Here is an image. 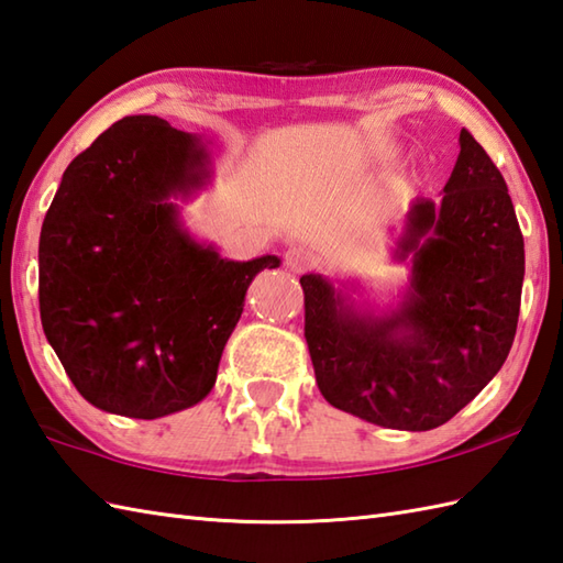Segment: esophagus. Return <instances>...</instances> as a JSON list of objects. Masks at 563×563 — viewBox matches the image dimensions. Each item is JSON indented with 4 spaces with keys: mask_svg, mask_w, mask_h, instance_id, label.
<instances>
[{
    "mask_svg": "<svg viewBox=\"0 0 563 563\" xmlns=\"http://www.w3.org/2000/svg\"><path fill=\"white\" fill-rule=\"evenodd\" d=\"M284 262H286V267L298 274V272H306L316 265V255L310 253L308 247H291V250H286Z\"/></svg>",
    "mask_w": 563,
    "mask_h": 563,
    "instance_id": "obj_1",
    "label": "esophagus"
}]
</instances>
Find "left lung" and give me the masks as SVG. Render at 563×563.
I'll return each instance as SVG.
<instances>
[{"label":"left lung","instance_id":"obj_1","mask_svg":"<svg viewBox=\"0 0 563 563\" xmlns=\"http://www.w3.org/2000/svg\"><path fill=\"white\" fill-rule=\"evenodd\" d=\"M390 260L405 262L407 282L385 306L358 282L303 274L308 352L332 407L376 427L429 431L501 371L526 277L506 180L467 130L441 199L405 209Z\"/></svg>","mask_w":563,"mask_h":563}]
</instances>
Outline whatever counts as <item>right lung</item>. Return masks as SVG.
Listing matches in <instances>:
<instances>
[{
  "label": "right lung",
  "instance_id": "obj_1",
  "mask_svg": "<svg viewBox=\"0 0 563 563\" xmlns=\"http://www.w3.org/2000/svg\"><path fill=\"white\" fill-rule=\"evenodd\" d=\"M214 178L209 142L130 115L71 161L37 265L49 346L86 402L130 419L176 415L211 393L247 286L277 255L221 257L180 202Z\"/></svg>",
  "mask_w": 563,
  "mask_h": 563
}]
</instances>
